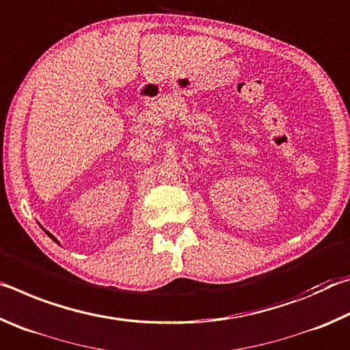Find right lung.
I'll use <instances>...</instances> for the list:
<instances>
[{
	"mask_svg": "<svg viewBox=\"0 0 350 350\" xmlns=\"http://www.w3.org/2000/svg\"><path fill=\"white\" fill-rule=\"evenodd\" d=\"M46 233H47V232H46ZM47 234H49V236H51V238H52V239H54V241H55V242H57V239H55V238H54V236H52V234H51V233H47Z\"/></svg>",
	"mask_w": 350,
	"mask_h": 350,
	"instance_id": "obj_1",
	"label": "right lung"
}]
</instances>
